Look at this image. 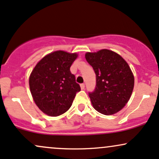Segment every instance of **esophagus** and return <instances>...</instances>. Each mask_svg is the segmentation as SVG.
<instances>
[{"label": "esophagus", "mask_w": 159, "mask_h": 159, "mask_svg": "<svg viewBox=\"0 0 159 159\" xmlns=\"http://www.w3.org/2000/svg\"><path fill=\"white\" fill-rule=\"evenodd\" d=\"M81 90H84V88H85V84H81Z\"/></svg>", "instance_id": "obj_1"}]
</instances>
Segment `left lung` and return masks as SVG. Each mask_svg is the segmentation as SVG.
Returning <instances> with one entry per match:
<instances>
[{
  "label": "left lung",
  "mask_w": 159,
  "mask_h": 159,
  "mask_svg": "<svg viewBox=\"0 0 159 159\" xmlns=\"http://www.w3.org/2000/svg\"><path fill=\"white\" fill-rule=\"evenodd\" d=\"M96 74V87L89 93L93 106L98 112L111 115L128 102L134 88V75L125 60L107 49L85 54Z\"/></svg>",
  "instance_id": "left-lung-1"
}]
</instances>
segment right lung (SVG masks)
<instances>
[{
	"instance_id": "1",
	"label": "right lung",
	"mask_w": 159,
	"mask_h": 159,
	"mask_svg": "<svg viewBox=\"0 0 159 159\" xmlns=\"http://www.w3.org/2000/svg\"><path fill=\"white\" fill-rule=\"evenodd\" d=\"M78 55L57 51L36 64L29 78L30 92L38 107L48 116L63 114L81 90L70 67Z\"/></svg>"
}]
</instances>
